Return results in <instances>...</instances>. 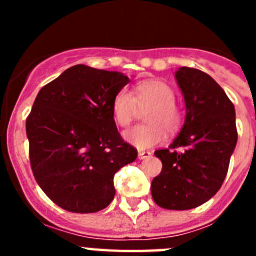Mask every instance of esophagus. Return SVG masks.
<instances>
[{
  "mask_svg": "<svg viewBox=\"0 0 256 256\" xmlns=\"http://www.w3.org/2000/svg\"><path fill=\"white\" fill-rule=\"evenodd\" d=\"M151 155H152V152H151V151H148V150L138 151V158H140V159H148V158H150Z\"/></svg>",
  "mask_w": 256,
  "mask_h": 256,
  "instance_id": "esophagus-1",
  "label": "esophagus"
}]
</instances>
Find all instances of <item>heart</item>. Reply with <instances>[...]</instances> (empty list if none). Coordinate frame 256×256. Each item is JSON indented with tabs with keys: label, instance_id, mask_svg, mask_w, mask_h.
I'll list each match as a JSON object with an SVG mask.
<instances>
[{
	"label": "heart",
	"instance_id": "b5f03b06",
	"mask_svg": "<svg viewBox=\"0 0 256 256\" xmlns=\"http://www.w3.org/2000/svg\"><path fill=\"white\" fill-rule=\"evenodd\" d=\"M173 88L159 79H146L133 87L132 94L122 88L112 100L114 122L122 128L134 120L138 108H146L144 120L124 133V138L137 148H148L164 141L166 129L177 132L182 126V112L174 101Z\"/></svg>",
	"mask_w": 256,
	"mask_h": 256
}]
</instances>
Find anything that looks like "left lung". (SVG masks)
I'll use <instances>...</instances> for the list:
<instances>
[{
    "mask_svg": "<svg viewBox=\"0 0 256 256\" xmlns=\"http://www.w3.org/2000/svg\"><path fill=\"white\" fill-rule=\"evenodd\" d=\"M176 78L186 119L169 148L155 151L162 168L151 182V195L160 208L188 210L220 188L237 144L236 116L232 101L209 74L182 66Z\"/></svg>",
    "mask_w": 256,
    "mask_h": 256,
    "instance_id": "1",
    "label": "left lung"
}]
</instances>
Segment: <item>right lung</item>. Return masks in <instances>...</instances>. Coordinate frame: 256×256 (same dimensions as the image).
Listing matches in <instances>:
<instances>
[{
	"label": "right lung",
	"instance_id": "obj_1",
	"mask_svg": "<svg viewBox=\"0 0 256 256\" xmlns=\"http://www.w3.org/2000/svg\"><path fill=\"white\" fill-rule=\"evenodd\" d=\"M130 78L74 65L40 88L26 118L29 160L42 191L72 212L105 209L115 196L114 174L134 162L122 138L112 100Z\"/></svg>",
	"mask_w": 256,
	"mask_h": 256
}]
</instances>
